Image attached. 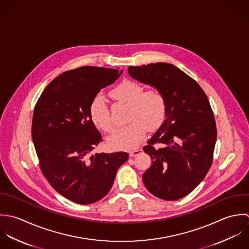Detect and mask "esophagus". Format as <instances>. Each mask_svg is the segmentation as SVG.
<instances>
[{
	"label": "esophagus",
	"mask_w": 249,
	"mask_h": 249,
	"mask_svg": "<svg viewBox=\"0 0 249 249\" xmlns=\"http://www.w3.org/2000/svg\"><path fill=\"white\" fill-rule=\"evenodd\" d=\"M142 152V149L132 150V151H130L129 155H130V157H136V156L140 155Z\"/></svg>",
	"instance_id": "34e87169"
}]
</instances>
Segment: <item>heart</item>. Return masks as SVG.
<instances>
[{
    "label": "heart",
    "mask_w": 249,
    "mask_h": 249,
    "mask_svg": "<svg viewBox=\"0 0 249 249\" xmlns=\"http://www.w3.org/2000/svg\"><path fill=\"white\" fill-rule=\"evenodd\" d=\"M108 95L111 99L129 104L128 119L131 121L125 127L116 130L107 139V145L111 149L137 148L144 140L147 130L158 129L165 119L167 102L159 89L144 90L141 84L124 80L115 86ZM89 116L100 130L107 133L113 130L109 109L101 96L91 101Z\"/></svg>",
    "instance_id": "b5f03b06"
}]
</instances>
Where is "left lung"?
<instances>
[{"label":"left lung","mask_w":249,"mask_h":249,"mask_svg":"<svg viewBox=\"0 0 249 249\" xmlns=\"http://www.w3.org/2000/svg\"><path fill=\"white\" fill-rule=\"evenodd\" d=\"M134 79L161 91L166 118L143 151L152 160L142 175L150 193L174 201L191 194L208 173L213 158L216 126L201 87L170 63L129 66Z\"/></svg>","instance_id":"left-lung-1"}]
</instances>
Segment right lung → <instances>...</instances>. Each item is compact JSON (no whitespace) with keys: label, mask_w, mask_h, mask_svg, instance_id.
Here are the masks:
<instances>
[{"label":"right lung","mask_w":249,"mask_h":249,"mask_svg":"<svg viewBox=\"0 0 249 249\" xmlns=\"http://www.w3.org/2000/svg\"><path fill=\"white\" fill-rule=\"evenodd\" d=\"M120 74L118 68L95 66L65 71L46 87L35 107L32 138L41 172L54 191L77 204L106 196L129 158L126 152L89 155L103 141L89 105Z\"/></svg>","instance_id":"obj_1"}]
</instances>
